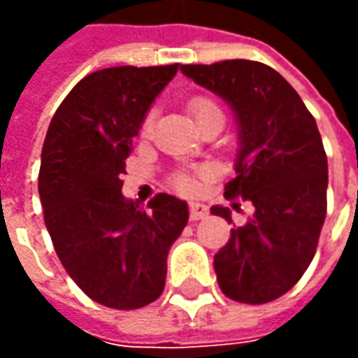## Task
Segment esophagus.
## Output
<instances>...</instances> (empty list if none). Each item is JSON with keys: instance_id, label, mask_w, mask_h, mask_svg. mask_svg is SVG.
Segmentation results:
<instances>
[{"instance_id": "34e87169", "label": "esophagus", "mask_w": 358, "mask_h": 358, "mask_svg": "<svg viewBox=\"0 0 358 358\" xmlns=\"http://www.w3.org/2000/svg\"><path fill=\"white\" fill-rule=\"evenodd\" d=\"M207 215H209V210H207V207L201 205V203H192V205H189V218H192V220H203Z\"/></svg>"}]
</instances>
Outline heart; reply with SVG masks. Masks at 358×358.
<instances>
[{
    "instance_id": "obj_1",
    "label": "heart",
    "mask_w": 358,
    "mask_h": 358,
    "mask_svg": "<svg viewBox=\"0 0 358 358\" xmlns=\"http://www.w3.org/2000/svg\"><path fill=\"white\" fill-rule=\"evenodd\" d=\"M189 110H192V115L195 117V120L199 122L201 118H205L210 113H215V110H220L213 101L209 99H205V97H197L194 101L189 103ZM151 128H153V115H148V118L143 120V134L151 132ZM199 176H207V171H199L197 172ZM174 186L176 189H180L182 194H194L195 189H197V180L195 176H192L189 172H178L176 176H174Z\"/></svg>"
}]
</instances>
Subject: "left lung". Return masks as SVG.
<instances>
[{"mask_svg": "<svg viewBox=\"0 0 358 358\" xmlns=\"http://www.w3.org/2000/svg\"><path fill=\"white\" fill-rule=\"evenodd\" d=\"M180 71L230 105L240 149L224 195L255 207L215 255L218 285L240 303L278 299L308 268L326 218L328 159L316 120L289 82L263 63L232 59ZM210 213L232 222L228 207Z\"/></svg>", "mask_w": 358, "mask_h": 358, "instance_id": "obj_1", "label": "left lung"}]
</instances>
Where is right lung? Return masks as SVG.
Returning <instances> with one entry per match:
<instances>
[{
	"instance_id": "right-lung-1",
	"label": "right lung",
	"mask_w": 358,
	"mask_h": 358,
	"mask_svg": "<svg viewBox=\"0 0 358 358\" xmlns=\"http://www.w3.org/2000/svg\"><path fill=\"white\" fill-rule=\"evenodd\" d=\"M180 65L110 66L82 78L45 134L38 192L69 276L90 299L118 310L163 293L169 249L187 203L157 194L148 209L122 195L126 157L151 105Z\"/></svg>"
}]
</instances>
